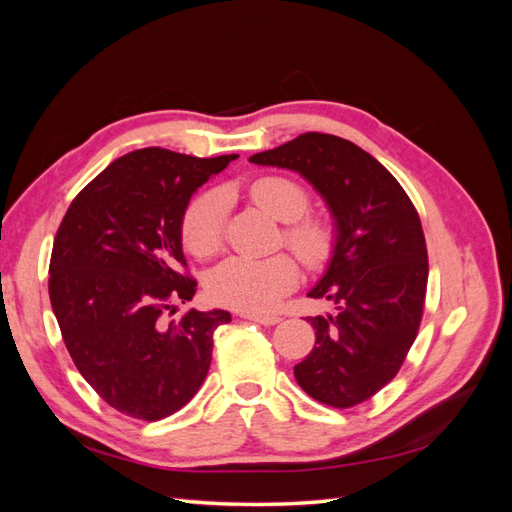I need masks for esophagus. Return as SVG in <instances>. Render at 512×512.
Listing matches in <instances>:
<instances>
[{"mask_svg":"<svg viewBox=\"0 0 512 512\" xmlns=\"http://www.w3.org/2000/svg\"><path fill=\"white\" fill-rule=\"evenodd\" d=\"M245 320H252V322H258L262 324V327H273V324L280 322V318L277 316H254V314H243Z\"/></svg>","mask_w":512,"mask_h":512,"instance_id":"esophagus-1","label":"esophagus"}]
</instances>
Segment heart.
Segmentation results:
<instances>
[{
    "label": "heart",
    "instance_id": "1",
    "mask_svg": "<svg viewBox=\"0 0 512 512\" xmlns=\"http://www.w3.org/2000/svg\"><path fill=\"white\" fill-rule=\"evenodd\" d=\"M256 203L275 220L286 222L284 241L307 267L318 269L335 250L333 226L309 209V192L299 181L282 175L260 177L250 185ZM228 218V200L222 192L196 196L181 218V239L198 258L222 250ZM299 284V267L288 254L269 258H228L207 277L213 303L243 314H271L286 294Z\"/></svg>",
    "mask_w": 512,
    "mask_h": 512
}]
</instances>
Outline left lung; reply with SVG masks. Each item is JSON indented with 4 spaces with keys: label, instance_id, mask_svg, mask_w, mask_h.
Listing matches in <instances>:
<instances>
[{
    "label": "left lung",
    "instance_id": "1",
    "mask_svg": "<svg viewBox=\"0 0 512 512\" xmlns=\"http://www.w3.org/2000/svg\"><path fill=\"white\" fill-rule=\"evenodd\" d=\"M250 162L299 173L333 215L335 250L307 297L335 312L307 318L316 346L294 378L320 404L352 408L397 376L416 339L429 275L421 218L389 170L346 138L305 132Z\"/></svg>",
    "mask_w": 512,
    "mask_h": 512
}]
</instances>
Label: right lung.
I'll use <instances>...</instances> for the list:
<instances>
[{"label":"right lung","mask_w":512,"mask_h":512,"mask_svg":"<svg viewBox=\"0 0 512 512\" xmlns=\"http://www.w3.org/2000/svg\"><path fill=\"white\" fill-rule=\"evenodd\" d=\"M237 153L194 158L160 147L108 164L76 194L53 241L49 297L76 369L108 406L141 421L181 410L205 382L224 309H190L181 218ZM173 314V312H170Z\"/></svg>","instance_id":"1"}]
</instances>
